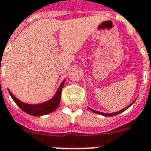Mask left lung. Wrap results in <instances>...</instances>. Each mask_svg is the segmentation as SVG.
<instances>
[{"instance_id": "left-lung-1", "label": "left lung", "mask_w": 151, "mask_h": 151, "mask_svg": "<svg viewBox=\"0 0 151 151\" xmlns=\"http://www.w3.org/2000/svg\"><path fill=\"white\" fill-rule=\"evenodd\" d=\"M134 101H133V102H132V104H130V105H129V106H127V107H126V108L123 109H121V110H120V111H118V112H116V113H101V112H99V111H95V110H94V109H91V108H89V109H91V110L92 112H94V113H98V114H100V115L105 116H113L117 115V114H119V113H122V112H124V110H126V109H127L129 108V107H130V106H132V105L133 103H134Z\"/></svg>"}]
</instances>
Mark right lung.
Returning <instances> with one entry per match:
<instances>
[{
  "mask_svg": "<svg viewBox=\"0 0 151 151\" xmlns=\"http://www.w3.org/2000/svg\"><path fill=\"white\" fill-rule=\"evenodd\" d=\"M65 80H63L61 84L57 89V92L52 99L49 100V101L43 102L41 104H37V105H30V104L24 103L23 101H19L17 99L16 97L14 96L13 94H12V92L9 90V94L11 95L12 99H13V101L16 103V105L19 107V108L27 113L29 115L35 116H42L48 114V113H52L53 111L56 110V109L59 106L60 101V95H61V91H62V88L65 84Z\"/></svg>",
  "mask_w": 151,
  "mask_h": 151,
  "instance_id": "right-lung-1",
  "label": "right lung"
}]
</instances>
